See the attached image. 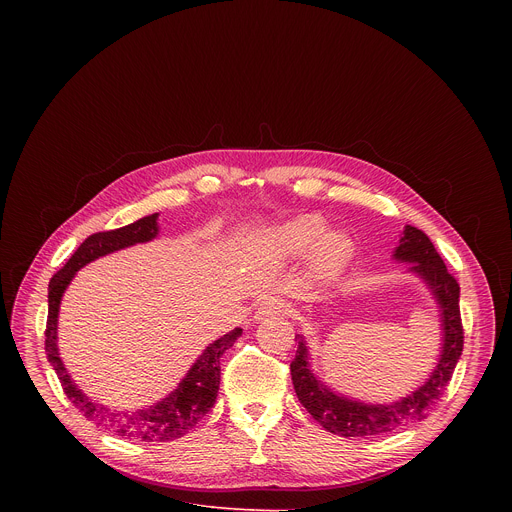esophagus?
Instances as JSON below:
<instances>
[{"mask_svg": "<svg viewBox=\"0 0 512 512\" xmlns=\"http://www.w3.org/2000/svg\"><path fill=\"white\" fill-rule=\"evenodd\" d=\"M289 314V306L287 302L283 300H269L265 304H261L255 312V318L257 320H263V318H275V316H287Z\"/></svg>", "mask_w": 512, "mask_h": 512, "instance_id": "obj_1", "label": "esophagus"}]
</instances>
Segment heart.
Wrapping results in <instances>:
<instances>
[{
	"instance_id": "obj_1",
	"label": "heart",
	"mask_w": 512,
	"mask_h": 512,
	"mask_svg": "<svg viewBox=\"0 0 512 512\" xmlns=\"http://www.w3.org/2000/svg\"><path fill=\"white\" fill-rule=\"evenodd\" d=\"M324 218L302 214L273 233V245L283 255H304L310 248L312 267L318 275H334L352 255V241L338 231L324 233Z\"/></svg>"
}]
</instances>
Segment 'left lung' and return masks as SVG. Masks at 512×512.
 <instances>
[{
    "mask_svg": "<svg viewBox=\"0 0 512 512\" xmlns=\"http://www.w3.org/2000/svg\"><path fill=\"white\" fill-rule=\"evenodd\" d=\"M395 259L413 263L411 271L419 273L427 281L431 294L440 304L444 350L440 360H437L435 371L415 393L397 403L367 405L332 393L314 377L308 364L306 342L298 334L296 358L289 364L291 381H294L300 403L330 433H338L342 437H369L425 419L444 395L460 360L464 348V328L460 316V285L456 277L448 271L429 237L415 227H405L399 247L395 249Z\"/></svg>",
    "mask_w": 512,
    "mask_h": 512,
    "instance_id": "1",
    "label": "left lung"
}]
</instances>
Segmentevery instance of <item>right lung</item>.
Segmentation results:
<instances>
[{
  "label": "right lung",
  "instance_id": "add662e5",
  "mask_svg": "<svg viewBox=\"0 0 512 512\" xmlns=\"http://www.w3.org/2000/svg\"><path fill=\"white\" fill-rule=\"evenodd\" d=\"M158 214L143 216L139 221L115 229V231H103L87 237L81 247L68 259V263L56 271L48 283V320H46V354L56 371L60 385L70 399L89 421H95L97 425L105 427L107 431L125 437L131 442H170L178 440V437L186 435L214 405L218 385H221V356L225 350H229L235 340L241 336V328H235L233 332L225 334L223 338L214 340L202 356L194 362V367L188 371V375L182 379L178 389H174L166 399L160 403L145 407L133 413H117L109 411L107 407L93 403L75 383H72L70 375L66 373L64 364L58 356L56 348V322H58V308L66 285L75 273L95 261L97 257H103L107 253L119 251L123 247L152 241L158 235Z\"/></svg>",
  "mask_w": 512,
  "mask_h": 512
}]
</instances>
